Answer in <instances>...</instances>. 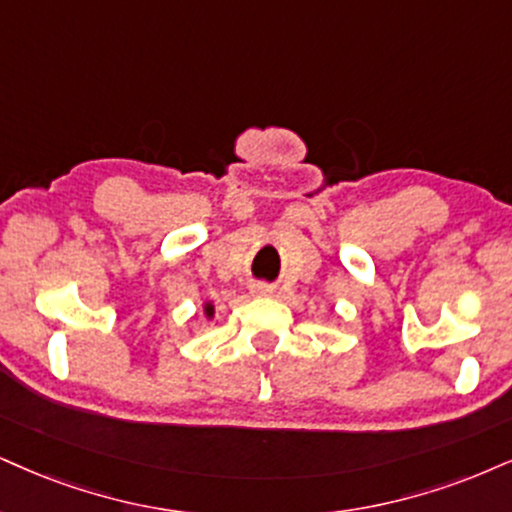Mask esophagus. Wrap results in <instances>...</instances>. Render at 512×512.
<instances>
[{
    "label": "esophagus",
    "instance_id": "34e87169",
    "mask_svg": "<svg viewBox=\"0 0 512 512\" xmlns=\"http://www.w3.org/2000/svg\"><path fill=\"white\" fill-rule=\"evenodd\" d=\"M254 294L266 296V294H270V287H268V285H256V287H254Z\"/></svg>",
    "mask_w": 512,
    "mask_h": 512
}]
</instances>
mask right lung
<instances>
[{
  "instance_id": "right-lung-1",
  "label": "right lung",
  "mask_w": 512,
  "mask_h": 512,
  "mask_svg": "<svg viewBox=\"0 0 512 512\" xmlns=\"http://www.w3.org/2000/svg\"><path fill=\"white\" fill-rule=\"evenodd\" d=\"M201 308H204V318L206 320L216 318V306H213V301H204V306H201Z\"/></svg>"
}]
</instances>
